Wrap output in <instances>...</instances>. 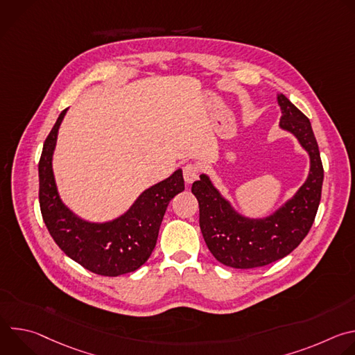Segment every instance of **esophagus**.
Returning a JSON list of instances; mask_svg holds the SVG:
<instances>
[{"label":"esophagus","instance_id":"obj_1","mask_svg":"<svg viewBox=\"0 0 355 355\" xmlns=\"http://www.w3.org/2000/svg\"><path fill=\"white\" fill-rule=\"evenodd\" d=\"M182 174H184L185 182L191 184V182H193L195 180H198V177H199V174H200V168H199L196 164H191V163H189V164L184 166Z\"/></svg>","mask_w":355,"mask_h":355}]
</instances>
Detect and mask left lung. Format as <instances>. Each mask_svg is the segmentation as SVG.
Wrapping results in <instances>:
<instances>
[{"instance_id": "obj_1", "label": "left lung", "mask_w": 355, "mask_h": 355, "mask_svg": "<svg viewBox=\"0 0 355 355\" xmlns=\"http://www.w3.org/2000/svg\"><path fill=\"white\" fill-rule=\"evenodd\" d=\"M281 128L292 132L309 151L311 173L297 193L263 220L241 218L212 187L207 175L192 184L199 205V226L214 257L233 268L268 266L293 251L309 233L322 198L323 164L311 122L285 95L278 96Z\"/></svg>"}]
</instances>
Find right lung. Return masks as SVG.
I'll list each match as a JSON object with an SVG mask.
<instances>
[{
	"label": "right lung",
	"mask_w": 355,
	"mask_h": 355,
	"mask_svg": "<svg viewBox=\"0 0 355 355\" xmlns=\"http://www.w3.org/2000/svg\"><path fill=\"white\" fill-rule=\"evenodd\" d=\"M66 111H62L47 135L39 160L43 222L64 254L85 270L104 277L133 272L155 250L170 200L184 191L182 171H175L170 178L144 191L130 211L114 222L96 225L76 218L59 199L52 171V155Z\"/></svg>",
	"instance_id": "obj_1"
}]
</instances>
